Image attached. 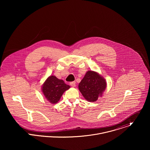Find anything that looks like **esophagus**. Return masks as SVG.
I'll return each instance as SVG.
<instances>
[{
  "label": "esophagus",
  "mask_w": 150,
  "mask_h": 150,
  "mask_svg": "<svg viewBox=\"0 0 150 150\" xmlns=\"http://www.w3.org/2000/svg\"><path fill=\"white\" fill-rule=\"evenodd\" d=\"M70 85L73 87H74V86H76V82H74V81L71 82V83H70Z\"/></svg>",
  "instance_id": "1"
}]
</instances>
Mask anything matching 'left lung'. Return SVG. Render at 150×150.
I'll return each mask as SVG.
<instances>
[{
  "label": "left lung",
  "instance_id": "8db88e82",
  "mask_svg": "<svg viewBox=\"0 0 150 150\" xmlns=\"http://www.w3.org/2000/svg\"><path fill=\"white\" fill-rule=\"evenodd\" d=\"M106 88V81L98 73L88 71L79 85V88L86 100L94 102L102 95Z\"/></svg>",
  "mask_w": 150,
  "mask_h": 150
}]
</instances>
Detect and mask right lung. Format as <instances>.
I'll return each instance as SVG.
<instances>
[{"label": "right lung", "mask_w": 150, "mask_h": 150, "mask_svg": "<svg viewBox=\"0 0 150 150\" xmlns=\"http://www.w3.org/2000/svg\"><path fill=\"white\" fill-rule=\"evenodd\" d=\"M42 91L45 98L51 103H57L65 91L70 88L62 80L54 76H50L42 86Z\"/></svg>", "instance_id": "add662e5"}]
</instances>
